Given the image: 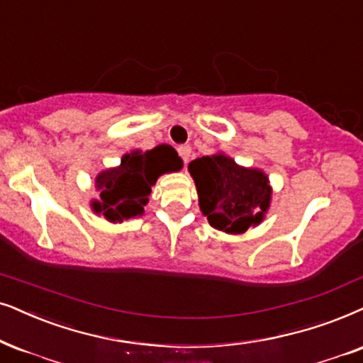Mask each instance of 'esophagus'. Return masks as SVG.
<instances>
[{"label":"esophagus","instance_id":"34e87169","mask_svg":"<svg viewBox=\"0 0 363 363\" xmlns=\"http://www.w3.org/2000/svg\"><path fill=\"white\" fill-rule=\"evenodd\" d=\"M178 155H180L183 162L185 164L188 163V160H190V155H191V148L188 147V145H182V147H178Z\"/></svg>","mask_w":363,"mask_h":363}]
</instances>
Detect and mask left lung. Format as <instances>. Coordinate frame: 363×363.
<instances>
[{
	"mask_svg": "<svg viewBox=\"0 0 363 363\" xmlns=\"http://www.w3.org/2000/svg\"><path fill=\"white\" fill-rule=\"evenodd\" d=\"M188 170L211 227L237 235L262 223L272 200V186L262 170L240 167L223 153L193 160Z\"/></svg>",
	"mask_w": 363,
	"mask_h": 363,
	"instance_id": "1",
	"label": "left lung"
}]
</instances>
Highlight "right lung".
Returning <instances> with one entry per match:
<instances>
[{
  "label": "right lung",
  "instance_id": "obj_1",
  "mask_svg": "<svg viewBox=\"0 0 363 363\" xmlns=\"http://www.w3.org/2000/svg\"><path fill=\"white\" fill-rule=\"evenodd\" d=\"M182 158L170 145H158L145 153L140 150L126 153L120 167L101 172L96 177L95 185L100 200H93L91 208L111 223L141 216L158 177L182 170Z\"/></svg>",
  "mask_w": 363,
  "mask_h": 363
}]
</instances>
